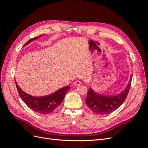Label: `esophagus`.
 <instances>
[{"label":"esophagus","mask_w":148,"mask_h":148,"mask_svg":"<svg viewBox=\"0 0 148 148\" xmlns=\"http://www.w3.org/2000/svg\"><path fill=\"white\" fill-rule=\"evenodd\" d=\"M81 82L80 81H75V82H74L73 85H74L75 86H78L81 85Z\"/></svg>","instance_id":"34e87169"}]
</instances>
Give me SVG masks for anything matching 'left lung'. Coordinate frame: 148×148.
Listing matches in <instances>:
<instances>
[{
  "label": "left lung",
  "mask_w": 148,
  "mask_h": 148,
  "mask_svg": "<svg viewBox=\"0 0 148 148\" xmlns=\"http://www.w3.org/2000/svg\"><path fill=\"white\" fill-rule=\"evenodd\" d=\"M132 77L125 90L116 96H104L95 92L91 88L88 89L86 102L94 113L104 115L111 113L119 108L126 99L131 87Z\"/></svg>",
  "instance_id": "left-lung-1"
}]
</instances>
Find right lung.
<instances>
[{
    "label": "right lung",
    "mask_w": 148,
    "mask_h": 148,
    "mask_svg": "<svg viewBox=\"0 0 148 148\" xmlns=\"http://www.w3.org/2000/svg\"><path fill=\"white\" fill-rule=\"evenodd\" d=\"M39 37L37 36L29 39L23 46H25L29 42H31L33 40L36 39ZM15 82L17 90L18 91L23 101L32 110L41 114H48L54 111L61 104L67 92L70 88V86H67L50 95L41 97H34L27 94L22 90L18 84H17L16 81H15Z\"/></svg>",
    "instance_id": "1"
}]
</instances>
